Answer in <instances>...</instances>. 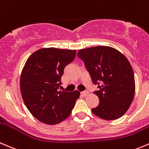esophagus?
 Returning <instances> with one entry per match:
<instances>
[{
	"label": "esophagus",
	"instance_id": "1",
	"mask_svg": "<svg viewBox=\"0 0 149 149\" xmlns=\"http://www.w3.org/2000/svg\"><path fill=\"white\" fill-rule=\"evenodd\" d=\"M88 94H89V93H88V91H87V90H85V91H83L81 93V95H82L83 97H86V96L88 95Z\"/></svg>",
	"mask_w": 149,
	"mask_h": 149
}]
</instances>
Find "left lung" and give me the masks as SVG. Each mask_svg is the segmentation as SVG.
I'll use <instances>...</instances> for the list:
<instances>
[{"label": "left lung", "mask_w": 149, "mask_h": 149, "mask_svg": "<svg viewBox=\"0 0 149 149\" xmlns=\"http://www.w3.org/2000/svg\"><path fill=\"white\" fill-rule=\"evenodd\" d=\"M92 81L97 85L94 92L100 103L92 112L100 118L116 120L123 116L135 95V78L127 58L114 48L97 46L79 50Z\"/></svg>", "instance_id": "obj_1"}]
</instances>
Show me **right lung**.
<instances>
[{"label": "right lung", "mask_w": 149, "mask_h": 149, "mask_svg": "<svg viewBox=\"0 0 149 149\" xmlns=\"http://www.w3.org/2000/svg\"><path fill=\"white\" fill-rule=\"evenodd\" d=\"M76 56V50L44 48L27 59L20 79L26 106L38 120L54 125L70 116L79 91H58L64 69Z\"/></svg>", "instance_id": "right-lung-1"}]
</instances>
